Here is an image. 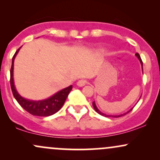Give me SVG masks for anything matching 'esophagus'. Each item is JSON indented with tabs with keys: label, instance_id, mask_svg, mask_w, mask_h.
Segmentation results:
<instances>
[{
	"label": "esophagus",
	"instance_id": "esophagus-1",
	"mask_svg": "<svg viewBox=\"0 0 160 160\" xmlns=\"http://www.w3.org/2000/svg\"><path fill=\"white\" fill-rule=\"evenodd\" d=\"M86 83H87V81L86 80H80L77 84L78 86H84Z\"/></svg>",
	"mask_w": 160,
	"mask_h": 160
}]
</instances>
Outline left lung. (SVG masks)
I'll return each instance as SVG.
<instances>
[{
    "mask_svg": "<svg viewBox=\"0 0 160 160\" xmlns=\"http://www.w3.org/2000/svg\"><path fill=\"white\" fill-rule=\"evenodd\" d=\"M135 56H136L138 57V58L139 61H140L141 64V66H142V71H143V62H142V60H141V58L140 55H139L138 53H136V54H135ZM139 99H140V98H139ZM92 105H93V108H94L95 111H96L97 113H99V114H100V115H102V116H104V117H122V116H124V115L127 114L128 113H129V112L131 111L133 109V108H132V109H130L129 111L126 112V113H123V114H120V115H107V114H104V113H102V112H101L100 111H99V110L98 109V108H97V107H96V105H95V102H92Z\"/></svg>",
    "mask_w": 160,
    "mask_h": 160,
    "instance_id": "8db88e82",
    "label": "left lung"
}]
</instances>
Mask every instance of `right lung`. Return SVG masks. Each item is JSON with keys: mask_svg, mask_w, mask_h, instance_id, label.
<instances>
[{"mask_svg": "<svg viewBox=\"0 0 160 160\" xmlns=\"http://www.w3.org/2000/svg\"><path fill=\"white\" fill-rule=\"evenodd\" d=\"M21 48V47H20ZM17 49L12 59V65L10 69V86L14 98L17 101L21 107L31 114L38 117H49L56 113L61 109L65 103L68 95L72 89V85L62 89L52 96L41 101H32L22 98L16 91L13 81V64L15 57L19 51Z\"/></svg>", "mask_w": 160, "mask_h": 160, "instance_id": "right-lung-1", "label": "right lung"}]
</instances>
